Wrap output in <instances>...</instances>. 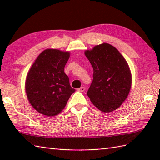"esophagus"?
Masks as SVG:
<instances>
[{"mask_svg": "<svg viewBox=\"0 0 160 160\" xmlns=\"http://www.w3.org/2000/svg\"><path fill=\"white\" fill-rule=\"evenodd\" d=\"M78 91H80V92H83V91H85V88L84 87H80L79 89H77Z\"/></svg>", "mask_w": 160, "mask_h": 160, "instance_id": "esophagus-1", "label": "esophagus"}]
</instances>
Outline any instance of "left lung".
Here are the masks:
<instances>
[{"label":"left lung","instance_id":"8db88e82","mask_svg":"<svg viewBox=\"0 0 160 160\" xmlns=\"http://www.w3.org/2000/svg\"><path fill=\"white\" fill-rule=\"evenodd\" d=\"M93 67V75L87 96L104 113L121 106L130 92L132 76L127 60L110 44L102 43L84 52Z\"/></svg>","mask_w":160,"mask_h":160}]
</instances>
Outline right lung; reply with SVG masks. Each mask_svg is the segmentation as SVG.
<instances>
[{
    "mask_svg": "<svg viewBox=\"0 0 160 160\" xmlns=\"http://www.w3.org/2000/svg\"><path fill=\"white\" fill-rule=\"evenodd\" d=\"M69 52L44 50L30 68L25 81L27 97L32 107L47 116L59 114L76 90L64 71Z\"/></svg>",
    "mask_w": 160,
    "mask_h": 160,
    "instance_id": "right-lung-1",
    "label": "right lung"
}]
</instances>
